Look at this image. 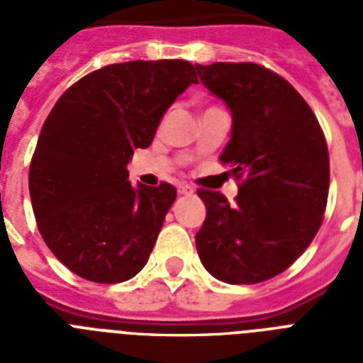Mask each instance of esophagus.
Instances as JSON below:
<instances>
[{
    "instance_id": "obj_1",
    "label": "esophagus",
    "mask_w": 363,
    "mask_h": 363,
    "mask_svg": "<svg viewBox=\"0 0 363 363\" xmlns=\"http://www.w3.org/2000/svg\"><path fill=\"white\" fill-rule=\"evenodd\" d=\"M194 192H196V190H194V186H190V184H181V186H179V194H182V196H192Z\"/></svg>"
}]
</instances>
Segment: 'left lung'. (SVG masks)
<instances>
[{"label": "left lung", "mask_w": 363, "mask_h": 363, "mask_svg": "<svg viewBox=\"0 0 363 363\" xmlns=\"http://www.w3.org/2000/svg\"><path fill=\"white\" fill-rule=\"evenodd\" d=\"M232 113L220 162L241 179L235 203L198 190L207 216L196 233L201 264L228 284H256L288 269L322 224L330 156L318 121L296 88L256 64L196 65Z\"/></svg>", "instance_id": "obj_1"}]
</instances>
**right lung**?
Segmentation results:
<instances>
[{
	"mask_svg": "<svg viewBox=\"0 0 363 363\" xmlns=\"http://www.w3.org/2000/svg\"><path fill=\"white\" fill-rule=\"evenodd\" d=\"M192 82L186 60H135L82 77L52 107L31 158L30 198L47 247L75 275L116 284L148 262L177 190L131 186L128 164Z\"/></svg>",
	"mask_w": 363,
	"mask_h": 363,
	"instance_id": "obj_1",
	"label": "right lung"
}]
</instances>
